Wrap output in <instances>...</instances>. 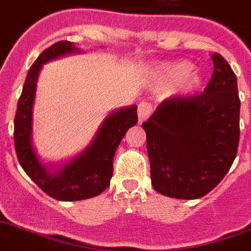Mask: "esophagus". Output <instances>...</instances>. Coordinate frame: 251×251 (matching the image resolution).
<instances>
[{
  "label": "esophagus",
  "mask_w": 251,
  "mask_h": 251,
  "mask_svg": "<svg viewBox=\"0 0 251 251\" xmlns=\"http://www.w3.org/2000/svg\"><path fill=\"white\" fill-rule=\"evenodd\" d=\"M152 107L150 103L148 102H141L137 106V117H139V124H142L151 115Z\"/></svg>",
  "instance_id": "1"
}]
</instances>
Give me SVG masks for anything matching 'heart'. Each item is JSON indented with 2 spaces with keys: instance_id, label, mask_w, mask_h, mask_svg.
<instances>
[{
  "instance_id": "1",
  "label": "heart",
  "mask_w": 251,
  "mask_h": 251,
  "mask_svg": "<svg viewBox=\"0 0 251 251\" xmlns=\"http://www.w3.org/2000/svg\"><path fill=\"white\" fill-rule=\"evenodd\" d=\"M189 60H174L159 62L151 69V81L155 91H166L174 87L180 98L198 94L204 85V76Z\"/></svg>"
}]
</instances>
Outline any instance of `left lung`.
<instances>
[{"instance_id":"left-lung-1","label":"left lung","mask_w":251,"mask_h":251,"mask_svg":"<svg viewBox=\"0 0 251 251\" xmlns=\"http://www.w3.org/2000/svg\"><path fill=\"white\" fill-rule=\"evenodd\" d=\"M214 72L204 94L164 100L142 124L151 184L175 199H199L229 171L238 152L240 100L236 76L213 53Z\"/></svg>"}]
</instances>
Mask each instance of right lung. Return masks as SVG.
<instances>
[{"label":"right lung","instance_id":"obj_1","mask_svg":"<svg viewBox=\"0 0 251 251\" xmlns=\"http://www.w3.org/2000/svg\"><path fill=\"white\" fill-rule=\"evenodd\" d=\"M74 42L58 41L46 49L28 70L15 117V149L25 173L42 191L60 201L98 196L107 189L114 171V156L127 130L137 123V106L120 107L106 115L86 148L58 162H45L32 142L33 105L40 72L45 64L81 53Z\"/></svg>","mask_w":251,"mask_h":251}]
</instances>
